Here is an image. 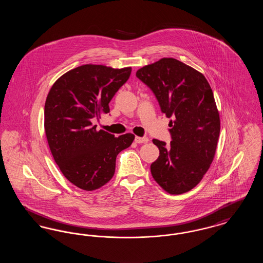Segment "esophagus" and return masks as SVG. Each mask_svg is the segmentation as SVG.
<instances>
[{
	"label": "esophagus",
	"instance_id": "34e87169",
	"mask_svg": "<svg viewBox=\"0 0 263 263\" xmlns=\"http://www.w3.org/2000/svg\"><path fill=\"white\" fill-rule=\"evenodd\" d=\"M135 142H136L137 144H143V143L149 142V139L147 137H139V136H136V137H135Z\"/></svg>",
	"mask_w": 263,
	"mask_h": 263
}]
</instances>
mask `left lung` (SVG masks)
Returning a JSON list of instances; mask_svg holds the SVG:
<instances>
[{
  "label": "left lung",
  "instance_id": "8db88e82",
  "mask_svg": "<svg viewBox=\"0 0 263 263\" xmlns=\"http://www.w3.org/2000/svg\"><path fill=\"white\" fill-rule=\"evenodd\" d=\"M136 76L174 119L170 145L153 140L160 156L151 164L152 175L167 193H185L200 182L217 149L220 116L212 88L202 73L175 58L144 66Z\"/></svg>",
  "mask_w": 263,
  "mask_h": 263
}]
</instances>
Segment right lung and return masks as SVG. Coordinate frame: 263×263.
I'll list each match as a JSON object with an SVG mask.
<instances>
[{"label":"right lung","mask_w":263,"mask_h":263,"mask_svg":"<svg viewBox=\"0 0 263 263\" xmlns=\"http://www.w3.org/2000/svg\"><path fill=\"white\" fill-rule=\"evenodd\" d=\"M131 67L114 69L87 64L61 76L51 87L44 106V129L54 161L77 187L92 191L115 173L116 157L135 136L97 131L92 120L109 112V101L131 74Z\"/></svg>","instance_id":"right-lung-1"}]
</instances>
